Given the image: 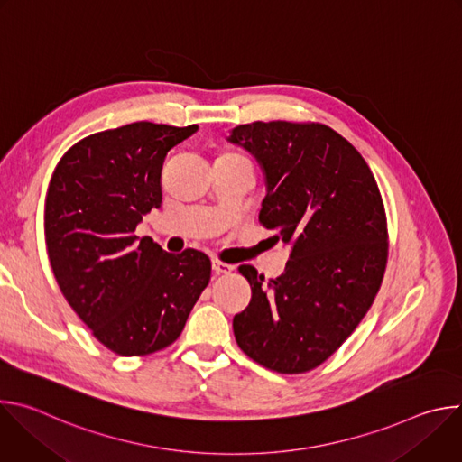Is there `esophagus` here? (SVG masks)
Returning a JSON list of instances; mask_svg holds the SVG:
<instances>
[{"mask_svg":"<svg viewBox=\"0 0 462 462\" xmlns=\"http://www.w3.org/2000/svg\"><path fill=\"white\" fill-rule=\"evenodd\" d=\"M212 269L216 274H230L234 271V265H228V263H223L219 259L212 261Z\"/></svg>","mask_w":462,"mask_h":462,"instance_id":"esophagus-1","label":"esophagus"}]
</instances>
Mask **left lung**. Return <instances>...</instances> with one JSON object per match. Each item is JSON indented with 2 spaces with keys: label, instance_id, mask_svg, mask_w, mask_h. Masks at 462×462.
I'll use <instances>...</instances> for the list:
<instances>
[{
  "label": "left lung",
  "instance_id": "obj_1",
  "mask_svg": "<svg viewBox=\"0 0 462 462\" xmlns=\"http://www.w3.org/2000/svg\"><path fill=\"white\" fill-rule=\"evenodd\" d=\"M265 171L259 223L291 245L285 273L252 289L234 316L241 351L276 373H307L355 331L382 285L387 221L374 175L358 150L319 122H252L228 139Z\"/></svg>",
  "mask_w": 462,
  "mask_h": 462
}]
</instances>
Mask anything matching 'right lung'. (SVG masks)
<instances>
[{
	"label": "right lung",
	"instance_id": "add662e5",
	"mask_svg": "<svg viewBox=\"0 0 462 462\" xmlns=\"http://www.w3.org/2000/svg\"><path fill=\"white\" fill-rule=\"evenodd\" d=\"M197 127L143 120L106 129L71 146L52 171L43 216L52 274L93 337L120 356L173 344L210 282L207 254H168L135 234L162 203L166 153Z\"/></svg>",
	"mask_w": 462,
	"mask_h": 462
}]
</instances>
